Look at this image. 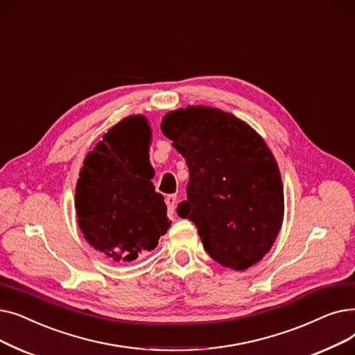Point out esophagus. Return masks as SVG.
<instances>
[{"mask_svg": "<svg viewBox=\"0 0 355 355\" xmlns=\"http://www.w3.org/2000/svg\"><path fill=\"white\" fill-rule=\"evenodd\" d=\"M176 200H178L176 195H167V196H166V205H167V211L171 212V214H173V212H175Z\"/></svg>", "mask_w": 355, "mask_h": 355, "instance_id": "obj_1", "label": "esophagus"}]
</instances>
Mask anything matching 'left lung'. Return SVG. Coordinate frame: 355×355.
Returning a JSON list of instances; mask_svg holds the SVG:
<instances>
[{"instance_id": "1", "label": "left lung", "mask_w": 355, "mask_h": 355, "mask_svg": "<svg viewBox=\"0 0 355 355\" xmlns=\"http://www.w3.org/2000/svg\"><path fill=\"white\" fill-rule=\"evenodd\" d=\"M164 136L189 168L178 215L196 225L208 254L245 270L272 248L284 200L277 163L263 139L232 114L188 107L166 114Z\"/></svg>"}]
</instances>
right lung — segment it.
I'll return each instance as SVG.
<instances>
[{
  "mask_svg": "<svg viewBox=\"0 0 355 355\" xmlns=\"http://www.w3.org/2000/svg\"><path fill=\"white\" fill-rule=\"evenodd\" d=\"M151 130L143 115L114 125L85 157L75 208L87 241L115 261L156 248L171 223L148 163Z\"/></svg>",
  "mask_w": 355,
  "mask_h": 355,
  "instance_id": "right-lung-1",
  "label": "right lung"
}]
</instances>
